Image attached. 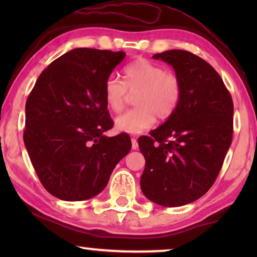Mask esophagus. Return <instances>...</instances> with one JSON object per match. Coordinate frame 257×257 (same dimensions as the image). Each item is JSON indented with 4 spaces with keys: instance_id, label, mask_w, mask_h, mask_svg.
<instances>
[{
    "instance_id": "34e87169",
    "label": "esophagus",
    "mask_w": 257,
    "mask_h": 257,
    "mask_svg": "<svg viewBox=\"0 0 257 257\" xmlns=\"http://www.w3.org/2000/svg\"><path fill=\"white\" fill-rule=\"evenodd\" d=\"M132 149L133 150H137L138 149V143L136 137H132Z\"/></svg>"
}]
</instances>
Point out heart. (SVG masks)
I'll return each mask as SVG.
<instances>
[{"instance_id": "heart-1", "label": "heart", "mask_w": 257, "mask_h": 257, "mask_svg": "<svg viewBox=\"0 0 257 257\" xmlns=\"http://www.w3.org/2000/svg\"><path fill=\"white\" fill-rule=\"evenodd\" d=\"M124 82L111 75L104 84V98L112 112L122 111L128 92L135 93L132 108L115 119V127L128 134H139L154 124L156 116L167 119L179 105L182 96L180 78L146 59L134 61L123 71Z\"/></svg>"}]
</instances>
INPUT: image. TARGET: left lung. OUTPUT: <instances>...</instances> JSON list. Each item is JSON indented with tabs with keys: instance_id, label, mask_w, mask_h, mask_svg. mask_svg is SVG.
<instances>
[{
	"instance_id": "left-lung-1",
	"label": "left lung",
	"mask_w": 257,
	"mask_h": 257,
	"mask_svg": "<svg viewBox=\"0 0 257 257\" xmlns=\"http://www.w3.org/2000/svg\"><path fill=\"white\" fill-rule=\"evenodd\" d=\"M153 59L175 69L182 96L162 125L138 138L146 161L141 188L159 205L182 206L202 197L222 168L232 141L233 103L222 78L199 56L170 50Z\"/></svg>"
}]
</instances>
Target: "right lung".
<instances>
[{"mask_svg": "<svg viewBox=\"0 0 257 257\" xmlns=\"http://www.w3.org/2000/svg\"><path fill=\"white\" fill-rule=\"evenodd\" d=\"M122 51L75 49L43 71L26 102L24 142L44 188L63 201H85L105 188L132 150L113 127L104 84L124 59Z\"/></svg>", "mask_w": 257, "mask_h": 257, "instance_id": "1", "label": "right lung"}]
</instances>
